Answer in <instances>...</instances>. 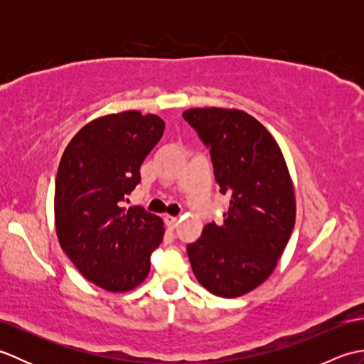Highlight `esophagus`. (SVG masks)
<instances>
[{"mask_svg":"<svg viewBox=\"0 0 364 364\" xmlns=\"http://www.w3.org/2000/svg\"><path fill=\"white\" fill-rule=\"evenodd\" d=\"M164 222L170 230H173L178 223V218H175V215H164Z\"/></svg>","mask_w":364,"mask_h":364,"instance_id":"34e87169","label":"esophagus"}]
</instances>
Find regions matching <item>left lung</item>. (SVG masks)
<instances>
[{"label": "left lung", "instance_id": "obj_1", "mask_svg": "<svg viewBox=\"0 0 364 364\" xmlns=\"http://www.w3.org/2000/svg\"><path fill=\"white\" fill-rule=\"evenodd\" d=\"M183 119L210 149L220 194L230 197L223 223H208L188 245L198 283L219 297H239L272 274L296 223V197L283 153L244 111L194 107Z\"/></svg>", "mask_w": 364, "mask_h": 364}]
</instances>
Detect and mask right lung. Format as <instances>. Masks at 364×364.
Returning a JSON list of instances; mask_svg holds the SVG:
<instances>
[{"label":"right lung","mask_w":364,"mask_h":364,"mask_svg":"<svg viewBox=\"0 0 364 364\" xmlns=\"http://www.w3.org/2000/svg\"><path fill=\"white\" fill-rule=\"evenodd\" d=\"M166 123L137 111L105 115L82 127L59 162L54 189L63 250L89 282L111 292L141 284L164 236L162 220L142 206L127 210L141 166Z\"/></svg>","instance_id":"right-lung-1"}]
</instances>
